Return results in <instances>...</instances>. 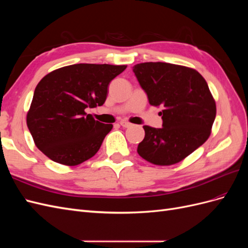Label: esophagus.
Segmentation results:
<instances>
[{"label": "esophagus", "instance_id": "esophagus-1", "mask_svg": "<svg viewBox=\"0 0 248 248\" xmlns=\"http://www.w3.org/2000/svg\"><path fill=\"white\" fill-rule=\"evenodd\" d=\"M120 125H121L122 127H125V128H128V127H130L132 124L129 123L128 121H121L120 122Z\"/></svg>", "mask_w": 248, "mask_h": 248}]
</instances>
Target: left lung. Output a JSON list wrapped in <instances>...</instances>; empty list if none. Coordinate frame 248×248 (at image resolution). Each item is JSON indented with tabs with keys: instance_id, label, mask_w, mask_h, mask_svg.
Here are the masks:
<instances>
[{
	"instance_id": "left-lung-1",
	"label": "left lung",
	"mask_w": 248,
	"mask_h": 248,
	"mask_svg": "<svg viewBox=\"0 0 248 248\" xmlns=\"http://www.w3.org/2000/svg\"><path fill=\"white\" fill-rule=\"evenodd\" d=\"M149 103L161 107L162 127L145 125L139 155L156 166L182 161L209 139L216 104L205 78L189 67L147 62L133 66Z\"/></svg>"
}]
</instances>
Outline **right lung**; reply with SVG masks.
I'll use <instances>...</instances> for the list:
<instances>
[{
  "instance_id": "right-lung-1",
  "label": "right lung",
  "mask_w": 248,
  "mask_h": 248,
  "mask_svg": "<svg viewBox=\"0 0 248 248\" xmlns=\"http://www.w3.org/2000/svg\"><path fill=\"white\" fill-rule=\"evenodd\" d=\"M126 67L74 64L46 74L27 114L36 147L52 161L69 167L93 157L112 124L97 121L86 109L102 106L109 82Z\"/></svg>"
}]
</instances>
